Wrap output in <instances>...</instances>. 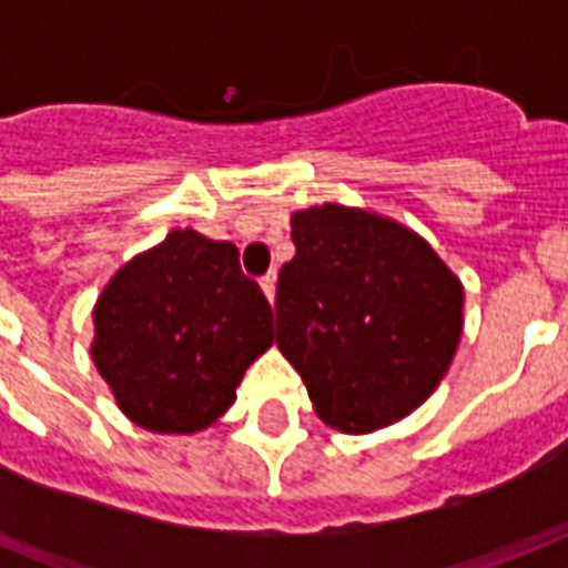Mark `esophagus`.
<instances>
[{
    "mask_svg": "<svg viewBox=\"0 0 568 568\" xmlns=\"http://www.w3.org/2000/svg\"><path fill=\"white\" fill-rule=\"evenodd\" d=\"M262 292H265V297L271 303H274V297H276V274H267V276H262Z\"/></svg>",
    "mask_w": 568,
    "mask_h": 568,
    "instance_id": "1",
    "label": "esophagus"
}]
</instances>
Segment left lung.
Returning a JSON list of instances; mask_svg holds the SVG:
<instances>
[{"label": "left lung", "instance_id": "left-lung-1", "mask_svg": "<svg viewBox=\"0 0 568 568\" xmlns=\"http://www.w3.org/2000/svg\"><path fill=\"white\" fill-rule=\"evenodd\" d=\"M292 241L276 280V347L318 418L345 433L400 422L457 354L463 283L422 235L365 209L294 212Z\"/></svg>", "mask_w": 568, "mask_h": 568}]
</instances>
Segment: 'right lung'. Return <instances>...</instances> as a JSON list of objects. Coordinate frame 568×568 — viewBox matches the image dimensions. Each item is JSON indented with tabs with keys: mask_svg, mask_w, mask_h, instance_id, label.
Segmentation results:
<instances>
[{
	"mask_svg": "<svg viewBox=\"0 0 568 568\" xmlns=\"http://www.w3.org/2000/svg\"><path fill=\"white\" fill-rule=\"evenodd\" d=\"M271 321L235 244L173 230L102 288L91 356L129 422L196 433L235 404L244 372L274 345Z\"/></svg>",
	"mask_w": 568,
	"mask_h": 568,
	"instance_id": "obj_1",
	"label": "right lung"
}]
</instances>
